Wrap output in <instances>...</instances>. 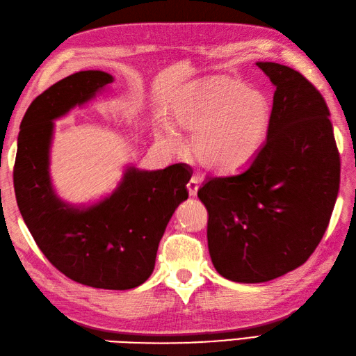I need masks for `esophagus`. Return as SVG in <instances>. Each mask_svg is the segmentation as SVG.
<instances>
[{
  "label": "esophagus",
  "instance_id": "obj_1",
  "mask_svg": "<svg viewBox=\"0 0 356 356\" xmlns=\"http://www.w3.org/2000/svg\"><path fill=\"white\" fill-rule=\"evenodd\" d=\"M187 188H188V195L191 196H196V193H198V188H200V181L196 177H192L191 181L187 183Z\"/></svg>",
  "mask_w": 356,
  "mask_h": 356
}]
</instances>
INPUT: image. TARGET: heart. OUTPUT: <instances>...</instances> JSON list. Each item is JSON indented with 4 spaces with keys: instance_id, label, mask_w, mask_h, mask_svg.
<instances>
[{
    "instance_id": "obj_1",
    "label": "heart",
    "mask_w": 356,
    "mask_h": 356,
    "mask_svg": "<svg viewBox=\"0 0 356 356\" xmlns=\"http://www.w3.org/2000/svg\"><path fill=\"white\" fill-rule=\"evenodd\" d=\"M175 128L192 131L188 149L205 169L233 172L243 168L262 146L271 122L270 102L228 76H210L188 85L170 106ZM168 147L177 146L169 124L158 132Z\"/></svg>"
}]
</instances>
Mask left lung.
Masks as SVG:
<instances>
[{"label":"left lung","mask_w":356,"mask_h":356,"mask_svg":"<svg viewBox=\"0 0 356 356\" xmlns=\"http://www.w3.org/2000/svg\"><path fill=\"white\" fill-rule=\"evenodd\" d=\"M274 83L266 140L245 169L207 177L211 262L222 277L268 282L311 257L326 233L339 188V152L329 108L298 71L257 62Z\"/></svg>","instance_id":"left-lung-1"}]
</instances>
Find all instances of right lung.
Listing matches in <instances>:
<instances>
[{"label":"right lung","instance_id":"right-lung-1","mask_svg":"<svg viewBox=\"0 0 356 356\" xmlns=\"http://www.w3.org/2000/svg\"><path fill=\"white\" fill-rule=\"evenodd\" d=\"M113 81L104 71H79L31 102L21 122L13 186L24 222L58 271L85 286L123 291L152 274L169 219L188 198L192 169L184 163L154 172L131 168L120 187L90 209L56 198L49 177L51 120Z\"/></svg>","mask_w":356,"mask_h":356}]
</instances>
